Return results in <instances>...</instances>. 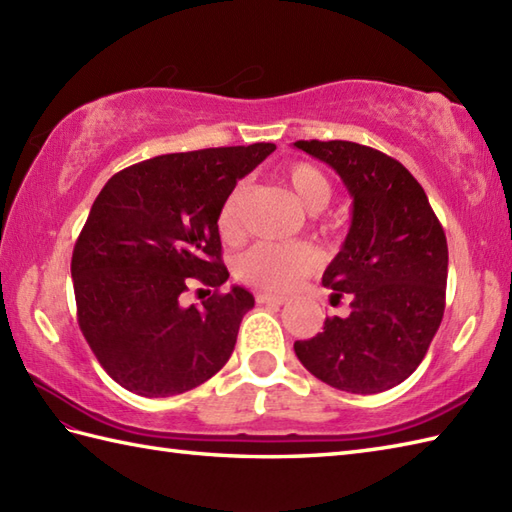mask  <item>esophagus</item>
Segmentation results:
<instances>
[{
    "instance_id": "esophagus-1",
    "label": "esophagus",
    "mask_w": 512,
    "mask_h": 512,
    "mask_svg": "<svg viewBox=\"0 0 512 512\" xmlns=\"http://www.w3.org/2000/svg\"><path fill=\"white\" fill-rule=\"evenodd\" d=\"M255 299H257V303H268V306H284V303L288 301L286 297H281V295H268V292H257Z\"/></svg>"
}]
</instances>
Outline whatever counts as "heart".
Segmentation results:
<instances>
[{
  "mask_svg": "<svg viewBox=\"0 0 512 512\" xmlns=\"http://www.w3.org/2000/svg\"><path fill=\"white\" fill-rule=\"evenodd\" d=\"M286 182L308 213L323 211L332 198V184L328 176L314 165H308V162L290 165L286 169ZM244 195L246 187L237 184L222 204L217 224H220L224 239H235L239 235ZM319 264V250L308 242H257L237 257L235 273L239 279L255 288L286 292L297 288L299 281L308 277Z\"/></svg>",
  "mask_w": 512,
  "mask_h": 512,
  "instance_id": "b5f03b06",
  "label": "heart"
}]
</instances>
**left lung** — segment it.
I'll list each match as a JSON object with an SVG mask.
<instances>
[{
  "mask_svg": "<svg viewBox=\"0 0 512 512\" xmlns=\"http://www.w3.org/2000/svg\"><path fill=\"white\" fill-rule=\"evenodd\" d=\"M339 173L352 224L323 286L350 295L347 317L295 343L303 367L350 394H378L409 378L444 314L449 248L418 180L398 160L350 140H297Z\"/></svg>",
  "mask_w": 512,
  "mask_h": 512,
  "instance_id": "1",
  "label": "left lung"
}]
</instances>
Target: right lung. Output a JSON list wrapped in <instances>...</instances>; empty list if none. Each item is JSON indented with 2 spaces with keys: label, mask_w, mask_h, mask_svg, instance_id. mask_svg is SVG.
<instances>
[{
  "label": "right lung",
  "mask_w": 512,
  "mask_h": 512,
  "mask_svg": "<svg viewBox=\"0 0 512 512\" xmlns=\"http://www.w3.org/2000/svg\"><path fill=\"white\" fill-rule=\"evenodd\" d=\"M273 143L156 156L118 171L94 200L72 253L79 328L118 385L145 398L184 394L220 372L255 299L220 292L222 204ZM191 280L216 292L181 301ZM211 292V290H209Z\"/></svg>",
  "instance_id": "right-lung-1"
}]
</instances>
